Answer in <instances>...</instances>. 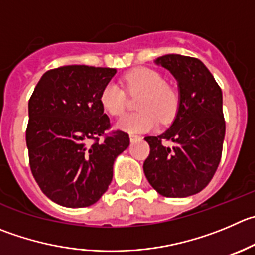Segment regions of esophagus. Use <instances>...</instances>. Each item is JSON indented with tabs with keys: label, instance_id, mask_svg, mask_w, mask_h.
Segmentation results:
<instances>
[{
	"label": "esophagus",
	"instance_id": "esophagus-1",
	"mask_svg": "<svg viewBox=\"0 0 255 255\" xmlns=\"http://www.w3.org/2000/svg\"><path fill=\"white\" fill-rule=\"evenodd\" d=\"M129 137H130V141H135V140L141 139V137H140L139 135H136V134H130Z\"/></svg>",
	"mask_w": 255,
	"mask_h": 255
}]
</instances>
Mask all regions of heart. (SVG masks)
<instances>
[{"mask_svg":"<svg viewBox=\"0 0 255 255\" xmlns=\"http://www.w3.org/2000/svg\"><path fill=\"white\" fill-rule=\"evenodd\" d=\"M123 85L130 95H141L137 100V113L126 114L119 119L116 126L124 131L146 132L154 129L157 120L169 123L175 118L179 109V94L173 86L165 84L159 72L150 69H134L123 77ZM100 104L113 116L124 113L126 94L116 82H108L100 93Z\"/></svg>","mask_w":255,"mask_h":255,"instance_id":"b5f03b06","label":"heart"}]
</instances>
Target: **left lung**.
<instances>
[{
	"label": "left lung",
	"mask_w": 255,
	"mask_h": 255,
	"mask_svg": "<svg viewBox=\"0 0 255 255\" xmlns=\"http://www.w3.org/2000/svg\"><path fill=\"white\" fill-rule=\"evenodd\" d=\"M155 62L178 81L179 109L165 132L145 137L150 154L144 173L160 195L185 198L210 183L222 159L225 136L222 89L195 57L171 53Z\"/></svg>",
	"instance_id": "obj_1"
}]
</instances>
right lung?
Here are the masks:
<instances>
[{
    "label": "right lung",
    "instance_id": "right-lung-1",
    "mask_svg": "<svg viewBox=\"0 0 255 255\" xmlns=\"http://www.w3.org/2000/svg\"><path fill=\"white\" fill-rule=\"evenodd\" d=\"M115 74L86 65L48 70L28 101L31 171L42 193L62 207L95 204L113 180L116 156L130 144L121 130L106 132L111 125L100 93Z\"/></svg>",
    "mask_w": 255,
    "mask_h": 255
}]
</instances>
